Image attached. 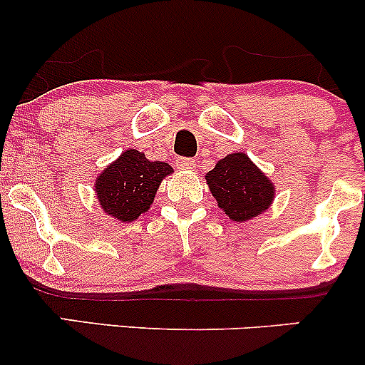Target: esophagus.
<instances>
[{"instance_id": "esophagus-1", "label": "esophagus", "mask_w": 365, "mask_h": 365, "mask_svg": "<svg viewBox=\"0 0 365 365\" xmlns=\"http://www.w3.org/2000/svg\"><path fill=\"white\" fill-rule=\"evenodd\" d=\"M177 166L180 170H194L195 161L190 158H180L177 159Z\"/></svg>"}]
</instances>
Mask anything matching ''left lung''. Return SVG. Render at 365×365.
Instances as JSON below:
<instances>
[{
    "mask_svg": "<svg viewBox=\"0 0 365 365\" xmlns=\"http://www.w3.org/2000/svg\"><path fill=\"white\" fill-rule=\"evenodd\" d=\"M206 182L217 207L237 223L262 215L274 200V183L245 153H232L220 159Z\"/></svg>",
    "mask_w": 365,
    "mask_h": 365,
    "instance_id": "left-lung-1",
    "label": "left lung"
}]
</instances>
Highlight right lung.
Returning a JSON list of instances; mask_svg holds the SVG:
<instances>
[{
  "label": "right lung",
  "instance_id": "right-lung-1",
  "mask_svg": "<svg viewBox=\"0 0 365 365\" xmlns=\"http://www.w3.org/2000/svg\"><path fill=\"white\" fill-rule=\"evenodd\" d=\"M173 173L165 161H149L144 153L127 149L94 182L99 206L108 216L130 223L149 211L161 182Z\"/></svg>",
  "mask_w": 365,
  "mask_h": 365
}]
</instances>
